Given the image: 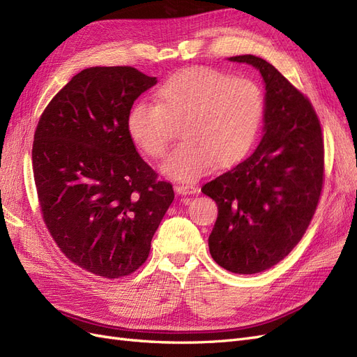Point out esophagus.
Listing matches in <instances>:
<instances>
[{"instance_id": "esophagus-1", "label": "esophagus", "mask_w": 357, "mask_h": 357, "mask_svg": "<svg viewBox=\"0 0 357 357\" xmlns=\"http://www.w3.org/2000/svg\"><path fill=\"white\" fill-rule=\"evenodd\" d=\"M176 192L178 195H193V193H198V188L195 185H185V183H180V185L174 186Z\"/></svg>"}]
</instances>
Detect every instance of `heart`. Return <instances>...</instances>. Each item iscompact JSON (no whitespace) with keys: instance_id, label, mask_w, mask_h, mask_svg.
I'll return each instance as SVG.
<instances>
[{"instance_id":"b5f03b06","label":"heart","mask_w":357,"mask_h":357,"mask_svg":"<svg viewBox=\"0 0 357 357\" xmlns=\"http://www.w3.org/2000/svg\"><path fill=\"white\" fill-rule=\"evenodd\" d=\"M264 93L245 77L214 70L172 75L158 91V102L138 101L128 113V132L150 158H162L176 137L185 139L162 164L165 176L189 181L211 164L228 167L252 147L264 119Z\"/></svg>"}]
</instances>
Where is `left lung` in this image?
Masks as SVG:
<instances>
[{"label":"left lung","instance_id":"obj_1","mask_svg":"<svg viewBox=\"0 0 357 357\" xmlns=\"http://www.w3.org/2000/svg\"><path fill=\"white\" fill-rule=\"evenodd\" d=\"M245 62L265 82L264 137L255 152L202 186L218 204L210 234L211 257L235 274H256L294 250L316 213L325 177L319 117L307 96L271 63Z\"/></svg>","mask_w":357,"mask_h":357}]
</instances>
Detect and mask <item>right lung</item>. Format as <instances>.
<instances>
[{"instance_id":"right-lung-1","label":"right lung","mask_w":357,"mask_h":357,"mask_svg":"<svg viewBox=\"0 0 357 357\" xmlns=\"http://www.w3.org/2000/svg\"><path fill=\"white\" fill-rule=\"evenodd\" d=\"M156 77L132 67L75 74L43 112L32 171L43 220L61 252L95 275L132 274L150 253L174 190L138 155L128 113Z\"/></svg>"}]
</instances>
